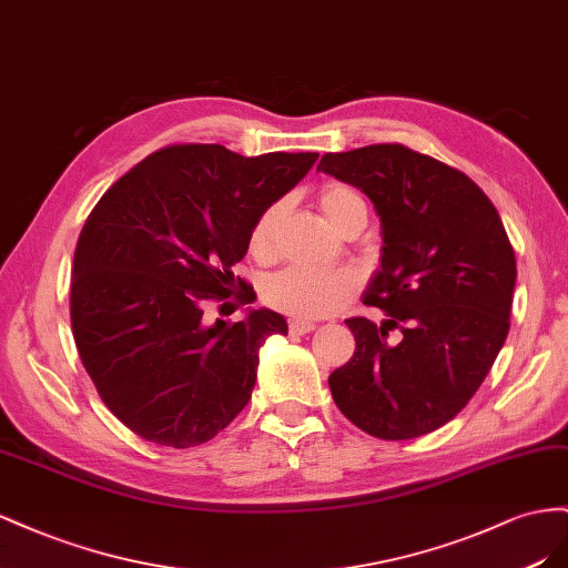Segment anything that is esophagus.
Instances as JSON below:
<instances>
[{"label": "esophagus", "mask_w": 568, "mask_h": 568, "mask_svg": "<svg viewBox=\"0 0 568 568\" xmlns=\"http://www.w3.org/2000/svg\"><path fill=\"white\" fill-rule=\"evenodd\" d=\"M316 328L314 321H306V318H290V333L295 335H304V333H312Z\"/></svg>", "instance_id": "34e87169"}]
</instances>
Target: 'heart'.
Instances as JSON below:
<instances>
[{
	"label": "heart",
	"mask_w": 568,
	"mask_h": 568,
	"mask_svg": "<svg viewBox=\"0 0 568 568\" xmlns=\"http://www.w3.org/2000/svg\"><path fill=\"white\" fill-rule=\"evenodd\" d=\"M318 206L323 216L328 219L335 231H347L352 223H366V202L349 185H326L318 194ZM278 209L271 206L258 216L250 235V247L254 254L264 256L271 252L273 223ZM359 287V273L352 268H302L287 266L273 273L264 285V300L283 314L295 318H321L335 314L343 306L354 290Z\"/></svg>",
	"instance_id": "obj_1"
}]
</instances>
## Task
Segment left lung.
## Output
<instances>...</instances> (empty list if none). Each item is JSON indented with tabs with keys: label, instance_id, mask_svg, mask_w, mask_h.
<instances>
[{
	"label": "left lung",
	"instance_id": "obj_1",
	"mask_svg": "<svg viewBox=\"0 0 568 568\" xmlns=\"http://www.w3.org/2000/svg\"><path fill=\"white\" fill-rule=\"evenodd\" d=\"M318 171L359 187L381 219V268L364 304L381 326L347 318L354 356L328 385L354 426L412 440L455 418L509 333L516 258L485 192L404 144L323 154Z\"/></svg>",
	"mask_w": 568,
	"mask_h": 568
}]
</instances>
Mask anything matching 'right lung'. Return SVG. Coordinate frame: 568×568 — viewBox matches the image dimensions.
Masks as SVG:
<instances>
[{
  "label": "right lung",
  "instance_id": "add662e5",
  "mask_svg": "<svg viewBox=\"0 0 568 568\" xmlns=\"http://www.w3.org/2000/svg\"><path fill=\"white\" fill-rule=\"evenodd\" d=\"M316 159L173 144L92 209L73 256L75 347L109 412L144 440L202 445L245 409L258 349L287 321L262 306L209 326L204 304L231 297L254 223Z\"/></svg>",
  "mask_w": 568,
  "mask_h": 568
}]
</instances>
